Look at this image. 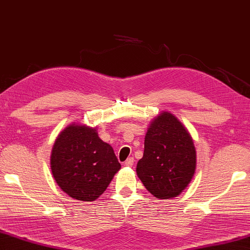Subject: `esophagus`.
Wrapping results in <instances>:
<instances>
[{"label": "esophagus", "instance_id": "esophagus-1", "mask_svg": "<svg viewBox=\"0 0 250 250\" xmlns=\"http://www.w3.org/2000/svg\"><path fill=\"white\" fill-rule=\"evenodd\" d=\"M124 165L127 166V167H132L134 165V158L133 157H129V158L126 159V162L124 163Z\"/></svg>", "mask_w": 250, "mask_h": 250}]
</instances>
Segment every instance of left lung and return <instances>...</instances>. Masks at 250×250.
<instances>
[{
  "instance_id": "1",
  "label": "left lung",
  "mask_w": 250,
  "mask_h": 250,
  "mask_svg": "<svg viewBox=\"0 0 250 250\" xmlns=\"http://www.w3.org/2000/svg\"><path fill=\"white\" fill-rule=\"evenodd\" d=\"M195 168L196 150L189 133L173 114L162 113L146 133L137 176L155 197L169 199L185 189Z\"/></svg>"
}]
</instances>
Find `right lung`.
I'll use <instances>...</instances> for the list:
<instances>
[{"label": "right lung", "mask_w": 250, "mask_h": 250, "mask_svg": "<svg viewBox=\"0 0 250 250\" xmlns=\"http://www.w3.org/2000/svg\"><path fill=\"white\" fill-rule=\"evenodd\" d=\"M51 168L57 185L68 196L94 202L108 187L121 164L95 128L72 124L56 138Z\"/></svg>", "instance_id": "right-lung-1"}]
</instances>
